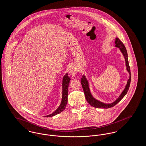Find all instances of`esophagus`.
<instances>
[{
    "instance_id": "1",
    "label": "esophagus",
    "mask_w": 146,
    "mask_h": 146,
    "mask_svg": "<svg viewBox=\"0 0 146 146\" xmlns=\"http://www.w3.org/2000/svg\"><path fill=\"white\" fill-rule=\"evenodd\" d=\"M78 70L76 67L72 66L71 67L69 70V73H70V75L72 76H74L75 75H76L78 73Z\"/></svg>"
}]
</instances>
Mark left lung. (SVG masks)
Instances as JSON below:
<instances>
[{"label": "left lung", "instance_id": "obj_1", "mask_svg": "<svg viewBox=\"0 0 146 146\" xmlns=\"http://www.w3.org/2000/svg\"><path fill=\"white\" fill-rule=\"evenodd\" d=\"M115 47L118 48L122 54L124 56V58H125V64L126 67V70L129 72V79L127 80V84L125 86V88L124 90L122 91L120 96H119L118 98L114 102L111 104H105L104 102H102L98 100H96L93 97L91 93L90 88H89V82L87 80L86 76L83 75L82 76V78H81V83L82 85V87L83 89L84 92L85 96V98L86 101L88 102V103L90 104L91 106L97 108H111L112 107L114 106L115 104H117L118 102H119L125 96L126 94H127V92L129 90L130 85V82H131V72H130V66L129 64V61H128V56H127V53L126 49L125 48L124 45L123 43L121 42V41L120 40V39L118 38H115Z\"/></svg>", "mask_w": 146, "mask_h": 146}]
</instances>
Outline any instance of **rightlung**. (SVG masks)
I'll return each instance as SVG.
<instances>
[{"label":"right lung","instance_id":"1","mask_svg":"<svg viewBox=\"0 0 146 146\" xmlns=\"http://www.w3.org/2000/svg\"><path fill=\"white\" fill-rule=\"evenodd\" d=\"M70 78L68 76V73H66L63 78L62 84V96L61 104L55 111L52 113L45 116V117H51L56 115L65 109L66 104L68 102V89L70 84Z\"/></svg>","mask_w":146,"mask_h":146}]
</instances>
